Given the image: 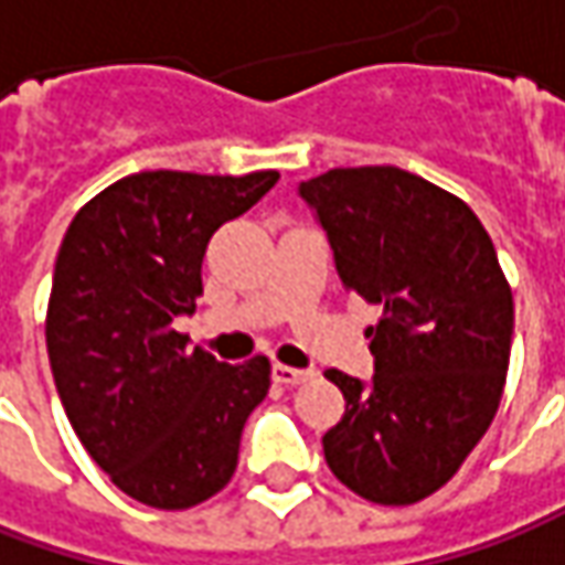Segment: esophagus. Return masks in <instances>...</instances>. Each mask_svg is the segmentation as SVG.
Returning a JSON list of instances; mask_svg holds the SVG:
<instances>
[{
    "mask_svg": "<svg viewBox=\"0 0 565 565\" xmlns=\"http://www.w3.org/2000/svg\"><path fill=\"white\" fill-rule=\"evenodd\" d=\"M271 379L278 381V384H287V387H294V384H302V381L312 379V372L309 369H290V365H271Z\"/></svg>",
    "mask_w": 565,
    "mask_h": 565,
    "instance_id": "1",
    "label": "esophagus"
}]
</instances>
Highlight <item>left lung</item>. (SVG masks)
<instances>
[{
	"label": "left lung",
	"mask_w": 565,
	"mask_h": 565,
	"mask_svg": "<svg viewBox=\"0 0 565 565\" xmlns=\"http://www.w3.org/2000/svg\"><path fill=\"white\" fill-rule=\"evenodd\" d=\"M300 196L343 287L381 306L369 381L328 369L347 399L321 438L331 472L372 503L406 507L457 476L488 431L513 343V294L459 196L394 166L331 168Z\"/></svg>",
	"instance_id": "8db88e82"
}]
</instances>
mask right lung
<instances>
[{
  "mask_svg": "<svg viewBox=\"0 0 565 565\" xmlns=\"http://www.w3.org/2000/svg\"><path fill=\"white\" fill-rule=\"evenodd\" d=\"M278 178L140 171L93 196L62 241L46 312L55 391L96 466L147 507L218 494L271 387L265 356L227 365L186 350L174 319L196 309L212 234Z\"/></svg>",
  "mask_w": 565,
  "mask_h": 565,
  "instance_id": "add662e5",
  "label": "right lung"
}]
</instances>
